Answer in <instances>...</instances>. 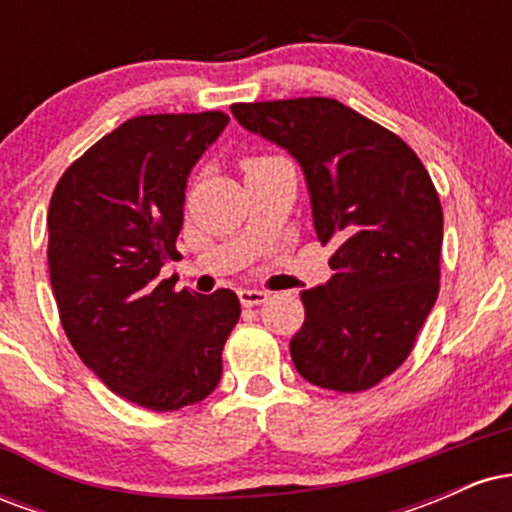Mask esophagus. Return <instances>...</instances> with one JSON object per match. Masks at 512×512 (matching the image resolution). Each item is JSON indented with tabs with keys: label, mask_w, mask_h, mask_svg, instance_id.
<instances>
[{
	"label": "esophagus",
	"mask_w": 512,
	"mask_h": 512,
	"mask_svg": "<svg viewBox=\"0 0 512 512\" xmlns=\"http://www.w3.org/2000/svg\"><path fill=\"white\" fill-rule=\"evenodd\" d=\"M238 298L240 303L245 305V308H252V305H262L269 301V293L267 291H257V289H240L238 291Z\"/></svg>",
	"instance_id": "1"
}]
</instances>
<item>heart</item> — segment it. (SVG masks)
<instances>
[{
    "instance_id": "obj_1",
    "label": "heart",
    "mask_w": 512,
    "mask_h": 512,
    "mask_svg": "<svg viewBox=\"0 0 512 512\" xmlns=\"http://www.w3.org/2000/svg\"><path fill=\"white\" fill-rule=\"evenodd\" d=\"M276 161H281V158H274V156H250V158H245V161H243V168H245V173H255V170H260V168L269 166V163H276Z\"/></svg>"
}]
</instances>
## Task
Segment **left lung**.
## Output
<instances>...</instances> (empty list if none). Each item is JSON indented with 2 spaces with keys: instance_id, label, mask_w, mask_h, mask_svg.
I'll return each instance as SVG.
<instances>
[{
  "instance_id": "obj_1",
  "label": "left lung",
  "mask_w": 512,
  "mask_h": 512,
  "mask_svg": "<svg viewBox=\"0 0 512 512\" xmlns=\"http://www.w3.org/2000/svg\"><path fill=\"white\" fill-rule=\"evenodd\" d=\"M231 113L296 158L327 284L301 291L293 366L308 383L361 392L407 361L438 298L443 209L431 175L397 134L334 98L236 103Z\"/></svg>"
}]
</instances>
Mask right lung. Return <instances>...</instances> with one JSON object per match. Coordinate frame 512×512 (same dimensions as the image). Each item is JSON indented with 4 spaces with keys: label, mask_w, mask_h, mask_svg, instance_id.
Returning <instances> with one entry per match:
<instances>
[{
    "label": "right lung",
    "mask_w": 512,
    "mask_h": 512,
    "mask_svg": "<svg viewBox=\"0 0 512 512\" xmlns=\"http://www.w3.org/2000/svg\"><path fill=\"white\" fill-rule=\"evenodd\" d=\"M228 115H142L64 170L50 199V284L67 339L108 390L151 411L202 402L240 317L233 291H175L161 267L175 240L190 170Z\"/></svg>",
    "instance_id": "1"
}]
</instances>
